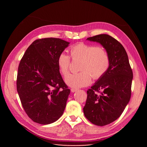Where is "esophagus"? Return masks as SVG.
<instances>
[{"label":"esophagus","instance_id":"obj_1","mask_svg":"<svg viewBox=\"0 0 147 147\" xmlns=\"http://www.w3.org/2000/svg\"><path fill=\"white\" fill-rule=\"evenodd\" d=\"M78 90V89H76V88H72L71 89V91L72 93H74V92H76V91H77Z\"/></svg>","mask_w":147,"mask_h":147}]
</instances>
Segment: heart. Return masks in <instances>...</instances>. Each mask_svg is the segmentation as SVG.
Returning <instances> with one entry per match:
<instances>
[{
    "mask_svg": "<svg viewBox=\"0 0 147 147\" xmlns=\"http://www.w3.org/2000/svg\"><path fill=\"white\" fill-rule=\"evenodd\" d=\"M73 59H81L80 70L77 73H69L65 78V82L69 87L80 88L88 86L91 82V76L94 79L100 78L109 66V57L102 47L80 43L70 49ZM71 58L68 54L62 52L57 58L59 71L63 75L68 73Z\"/></svg>",
    "mask_w": 147,
    "mask_h": 147,
    "instance_id": "obj_1",
    "label": "heart"
}]
</instances>
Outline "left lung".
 I'll return each instance as SVG.
<instances>
[{
  "instance_id": "obj_1",
  "label": "left lung",
  "mask_w": 147,
  "mask_h": 147,
  "mask_svg": "<svg viewBox=\"0 0 147 147\" xmlns=\"http://www.w3.org/2000/svg\"><path fill=\"white\" fill-rule=\"evenodd\" d=\"M87 40L100 43L109 57L108 71L87 91L83 109L84 115L91 123L102 126L117 120L128 104L133 73L125 49L115 38L100 34Z\"/></svg>"
}]
</instances>
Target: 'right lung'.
<instances>
[{"instance_id":"1","label":"right lung","mask_w":147,"mask_h":147,"mask_svg":"<svg viewBox=\"0 0 147 147\" xmlns=\"http://www.w3.org/2000/svg\"><path fill=\"white\" fill-rule=\"evenodd\" d=\"M69 43L59 38L37 39L20 61L17 93L25 112L37 123L51 124L63 115L70 89L59 73L57 58Z\"/></svg>"}]
</instances>
